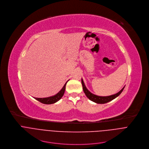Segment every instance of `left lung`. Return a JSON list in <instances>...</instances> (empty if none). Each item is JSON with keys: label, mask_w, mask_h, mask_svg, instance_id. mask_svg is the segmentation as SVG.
<instances>
[{"label": "left lung", "mask_w": 149, "mask_h": 149, "mask_svg": "<svg viewBox=\"0 0 149 149\" xmlns=\"http://www.w3.org/2000/svg\"><path fill=\"white\" fill-rule=\"evenodd\" d=\"M81 84H82V86H83V92L85 93L88 99L92 100V102H93L96 103H97V104H104V103L109 102L111 101L112 100L114 99L115 98H116L117 97H118L121 94V93L123 92V89L125 87V86H124L121 91H120L118 93H117L114 95L108 96H97V95L93 94L92 93H91L88 90L84 84V83L82 78H81Z\"/></svg>", "instance_id": "1"}]
</instances>
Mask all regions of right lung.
I'll return each instance as SVG.
<instances>
[{"mask_svg":"<svg viewBox=\"0 0 149 149\" xmlns=\"http://www.w3.org/2000/svg\"><path fill=\"white\" fill-rule=\"evenodd\" d=\"M68 81H66V83L65 84V85L63 86V87H62L61 90L55 95L52 96H50L48 97H45V98H36V97H34V98L36 100H38L39 102H40L43 104H53V103H56L63 97V96L65 93V91L66 85Z\"/></svg>","mask_w":149,"mask_h":149,"instance_id":"right-lung-1","label":"right lung"}]
</instances>
